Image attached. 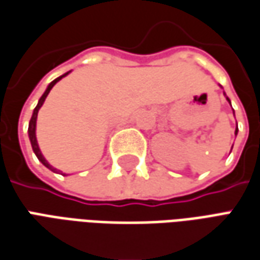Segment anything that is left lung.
I'll return each mask as SVG.
<instances>
[{
    "label": "left lung",
    "instance_id": "obj_1",
    "mask_svg": "<svg viewBox=\"0 0 260 260\" xmlns=\"http://www.w3.org/2000/svg\"><path fill=\"white\" fill-rule=\"evenodd\" d=\"M223 94H225V93H223ZM225 96H226V94H225ZM226 100H228L229 102V105H231V100H229V98L228 96H226ZM234 114H235V112H234ZM236 134H238V126H236V130H235V136ZM232 147H234V146H232Z\"/></svg>",
    "mask_w": 260,
    "mask_h": 260
}]
</instances>
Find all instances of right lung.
I'll return each instance as SVG.
<instances>
[{
    "instance_id": "obj_1",
    "label": "right lung",
    "mask_w": 260,
    "mask_h": 260,
    "mask_svg": "<svg viewBox=\"0 0 260 260\" xmlns=\"http://www.w3.org/2000/svg\"><path fill=\"white\" fill-rule=\"evenodd\" d=\"M66 75H69V72L63 73L62 76H59V78H56L55 80H52L51 83L48 85V87H46V90L44 92V94L41 96V99L38 100V105L37 107L34 109V113H32V117L31 120H29V126H28V136H29V141H31V146H32V150H34V153H35V155L38 157V160L41 161L42 164H44L45 167L49 168L51 171H53V173H56V168H53L46 161V158L44 157V154L41 153V148H39V146H38V140H37V119H38V112H39V109L42 107V105H44L45 99H46V96L49 94V92H51V89L53 87V86L58 83L59 80L62 78H65Z\"/></svg>"
}]
</instances>
